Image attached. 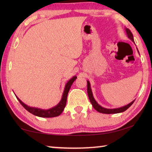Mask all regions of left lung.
Wrapping results in <instances>:
<instances>
[{"instance_id":"1","label":"left lung","mask_w":152,"mask_h":152,"mask_svg":"<svg viewBox=\"0 0 152 152\" xmlns=\"http://www.w3.org/2000/svg\"><path fill=\"white\" fill-rule=\"evenodd\" d=\"M126 33H127L128 37L129 38V39L132 40V42H134L133 36L132 33L131 32V31L129 29H126ZM87 92H88V95L90 101H91L92 105L93 106L94 109L95 110H96L98 112L101 113H104V114H114V113H119L124 112L125 110H126L128 109V108H129L131 106H132V104L135 101H133L131 102V103H129L127 105H126V106L121 107V108H118V109H105V108H103L101 106H100V105L98 104L96 102V101L94 100L93 95H92V91L91 88V85H90L89 81H87Z\"/></svg>"}]
</instances>
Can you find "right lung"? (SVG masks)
I'll use <instances>...</instances> for the list:
<instances>
[{
	"instance_id": "1",
	"label": "right lung",
	"mask_w": 152,
	"mask_h": 152,
	"mask_svg": "<svg viewBox=\"0 0 152 152\" xmlns=\"http://www.w3.org/2000/svg\"><path fill=\"white\" fill-rule=\"evenodd\" d=\"M77 78L76 76H74L72 78L70 79V80L68 82V83L66 84L65 86V89H64V93L62 98H61V101L59 102V104L54 107L51 108L50 109L48 110H43L40 109H37V108H33L28 107L27 105L24 104L21 101H20L19 98H17V99L19 100V101L23 107L27 111H29L31 114L35 115V116L40 117H58L60 115L61 113L63 112L64 108L66 107V101H67V96H68V92L70 91V88L72 86V84H73L74 81Z\"/></svg>"
}]
</instances>
